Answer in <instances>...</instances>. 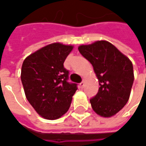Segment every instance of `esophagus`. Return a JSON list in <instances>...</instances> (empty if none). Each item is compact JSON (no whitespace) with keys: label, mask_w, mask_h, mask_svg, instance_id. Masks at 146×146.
<instances>
[{"label":"esophagus","mask_w":146,"mask_h":146,"mask_svg":"<svg viewBox=\"0 0 146 146\" xmlns=\"http://www.w3.org/2000/svg\"><path fill=\"white\" fill-rule=\"evenodd\" d=\"M84 82H84V81H82V82H81V83L79 84L80 87H81V88H82V87L84 86Z\"/></svg>","instance_id":"34e87169"}]
</instances>
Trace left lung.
<instances>
[{
  "label": "left lung",
  "mask_w": 146,
  "mask_h": 146,
  "mask_svg": "<svg viewBox=\"0 0 146 146\" xmlns=\"http://www.w3.org/2000/svg\"><path fill=\"white\" fill-rule=\"evenodd\" d=\"M78 50L92 64L100 84L98 93L90 100L93 110L102 117L113 116L129 100L134 81L131 62L106 41L80 46Z\"/></svg>",
  "instance_id": "1"
}]
</instances>
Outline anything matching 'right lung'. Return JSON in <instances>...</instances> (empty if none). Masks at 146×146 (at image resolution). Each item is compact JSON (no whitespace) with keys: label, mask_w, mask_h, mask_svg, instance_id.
<instances>
[{"label":"right lung","mask_w":146,"mask_h":146,"mask_svg":"<svg viewBox=\"0 0 146 146\" xmlns=\"http://www.w3.org/2000/svg\"><path fill=\"white\" fill-rule=\"evenodd\" d=\"M73 46L47 45L23 63L21 81L26 98L41 117L54 120L68 110L78 86L70 83L64 62Z\"/></svg>","instance_id":"right-lung-1"}]
</instances>
